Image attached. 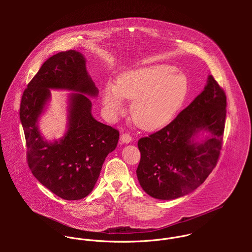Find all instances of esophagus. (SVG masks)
Here are the masks:
<instances>
[{
    "label": "esophagus",
    "mask_w": 252,
    "mask_h": 252,
    "mask_svg": "<svg viewBox=\"0 0 252 252\" xmlns=\"http://www.w3.org/2000/svg\"><path fill=\"white\" fill-rule=\"evenodd\" d=\"M121 141H122V143H124V144H129V143L132 142V137H131L130 134H128V133L122 134V135H121Z\"/></svg>",
    "instance_id": "obj_1"
}]
</instances>
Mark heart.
Wrapping results in <instances>:
<instances>
[{"mask_svg":"<svg viewBox=\"0 0 252 252\" xmlns=\"http://www.w3.org/2000/svg\"><path fill=\"white\" fill-rule=\"evenodd\" d=\"M187 92L184 75L170 65H152L123 73L116 85L108 83L103 92L104 106L110 115L123 111V101L133 102L131 115L144 130L166 125L180 108Z\"/></svg>","mask_w":252,"mask_h":252,"instance_id":"heart-1","label":"heart"}]
</instances>
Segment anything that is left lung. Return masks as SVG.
I'll use <instances>...</instances> for the list:
<instances>
[{
	"mask_svg": "<svg viewBox=\"0 0 252 252\" xmlns=\"http://www.w3.org/2000/svg\"><path fill=\"white\" fill-rule=\"evenodd\" d=\"M226 95L213 75L204 91L161 130L141 138L137 177L144 191L174 200L199 187L217 164L226 119ZM201 130L210 135L194 142Z\"/></svg>",
	"mask_w": 252,
	"mask_h": 252,
	"instance_id": "1",
	"label": "left lung"
}]
</instances>
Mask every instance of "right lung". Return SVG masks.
I'll list each match as a JSON object with an SVG mask.
<instances>
[{
    "label": "right lung",
    "mask_w": 252,
    "mask_h": 252,
    "mask_svg": "<svg viewBox=\"0 0 252 252\" xmlns=\"http://www.w3.org/2000/svg\"><path fill=\"white\" fill-rule=\"evenodd\" d=\"M49 89L77 92L69 99L68 130L54 143L44 141L37 127ZM98 92L82 54L68 50L48 58L22 95L19 114L28 166L36 180L64 200H80L91 193L106 157L117 145L118 130L91 114L92 103L86 95L96 97Z\"/></svg>",
    "instance_id": "obj_1"
}]
</instances>
